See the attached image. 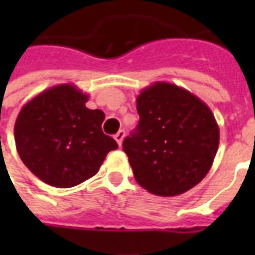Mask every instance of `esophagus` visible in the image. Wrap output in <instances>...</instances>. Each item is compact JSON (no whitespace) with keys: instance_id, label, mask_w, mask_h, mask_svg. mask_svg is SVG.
<instances>
[{"instance_id":"1","label":"esophagus","mask_w":255,"mask_h":255,"mask_svg":"<svg viewBox=\"0 0 255 255\" xmlns=\"http://www.w3.org/2000/svg\"><path fill=\"white\" fill-rule=\"evenodd\" d=\"M124 136H126V131H124V129H120V131L115 135V139H116V142L119 143V146H122L123 140H124Z\"/></svg>"}]
</instances>
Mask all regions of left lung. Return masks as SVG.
<instances>
[{"label": "left lung", "mask_w": 255, "mask_h": 255, "mask_svg": "<svg viewBox=\"0 0 255 255\" xmlns=\"http://www.w3.org/2000/svg\"><path fill=\"white\" fill-rule=\"evenodd\" d=\"M136 131L123 142L133 177L154 195L175 197L208 175L219 149L214 115L188 90L155 82L136 97Z\"/></svg>", "instance_id": "obj_1"}]
</instances>
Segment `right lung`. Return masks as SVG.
Returning <instances> with one entry per match:
<instances>
[{
    "mask_svg": "<svg viewBox=\"0 0 255 255\" xmlns=\"http://www.w3.org/2000/svg\"><path fill=\"white\" fill-rule=\"evenodd\" d=\"M89 95L75 84L43 90L25 104L14 123L20 158L49 186H78L100 171L116 140L102 132L105 113L86 108Z\"/></svg>",
    "mask_w": 255,
    "mask_h": 255,
    "instance_id": "1",
    "label": "right lung"
}]
</instances>
